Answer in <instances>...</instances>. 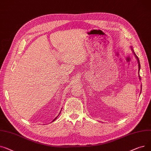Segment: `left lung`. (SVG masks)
I'll list each match as a JSON object with an SVG mask.
<instances>
[{
    "label": "left lung",
    "instance_id": "1",
    "mask_svg": "<svg viewBox=\"0 0 151 151\" xmlns=\"http://www.w3.org/2000/svg\"><path fill=\"white\" fill-rule=\"evenodd\" d=\"M132 50L133 51V52H134V55H135V57L137 58V61H138V69H139H139H140V64H139V59H138V57L135 55V52H134V50H133V49L132 48ZM139 79H140V77L139 76Z\"/></svg>",
    "mask_w": 151,
    "mask_h": 151
}]
</instances>
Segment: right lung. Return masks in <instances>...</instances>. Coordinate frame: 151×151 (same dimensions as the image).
Returning <instances> with one entry per match:
<instances>
[{
    "mask_svg": "<svg viewBox=\"0 0 151 151\" xmlns=\"http://www.w3.org/2000/svg\"><path fill=\"white\" fill-rule=\"evenodd\" d=\"M60 113H59V114H60ZM57 117H58V116H57V117H56V118H55L54 120H53V121H55V120L57 119ZM53 121H52V122H53Z\"/></svg>",
    "mask_w": 151,
    "mask_h": 151,
    "instance_id": "right-lung-1",
    "label": "right lung"
}]
</instances>
